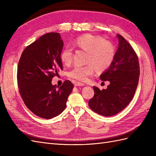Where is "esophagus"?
I'll return each mask as SVG.
<instances>
[{
	"mask_svg": "<svg viewBox=\"0 0 156 156\" xmlns=\"http://www.w3.org/2000/svg\"><path fill=\"white\" fill-rule=\"evenodd\" d=\"M84 86V83H81V82H76L74 83V86Z\"/></svg>",
	"mask_w": 156,
	"mask_h": 156,
	"instance_id": "34e87169",
	"label": "esophagus"
}]
</instances>
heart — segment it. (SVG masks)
<instances>
[{"label":"heart","mask_w":156,"mask_h":156,"mask_svg":"<svg viewBox=\"0 0 156 156\" xmlns=\"http://www.w3.org/2000/svg\"><path fill=\"white\" fill-rule=\"evenodd\" d=\"M75 45L87 51L86 61L87 65L75 66L69 73V77L79 81H85L89 76L93 74L95 69L98 71L107 70L113 63L115 56L113 44L106 41L99 35L86 34L78 37L74 41ZM73 50L66 47L61 54V59L65 65L73 61Z\"/></svg>","instance_id":"b5f03b06"}]
</instances>
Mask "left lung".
I'll return each mask as SVG.
<instances>
[{"label":"left lung","mask_w":156,"mask_h":156,"mask_svg":"<svg viewBox=\"0 0 156 156\" xmlns=\"http://www.w3.org/2000/svg\"><path fill=\"white\" fill-rule=\"evenodd\" d=\"M119 47L113 63L100 76L102 81H109L105 90L94 86V96L88 102L91 109L105 117L119 113L133 99L138 86L140 66L138 56L130 43L117 34Z\"/></svg>","instance_id":"left-lung-1"}]
</instances>
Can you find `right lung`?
<instances>
[{
    "label": "right lung",
    "mask_w": 156,
    "mask_h": 156,
    "mask_svg": "<svg viewBox=\"0 0 156 156\" xmlns=\"http://www.w3.org/2000/svg\"><path fill=\"white\" fill-rule=\"evenodd\" d=\"M63 41L58 33L44 34L23 50L17 70L19 92L31 112L43 119L58 116L65 109L74 86L65 80L58 87L52 78L62 70Z\"/></svg>",
    "instance_id": "add662e5"
}]
</instances>
